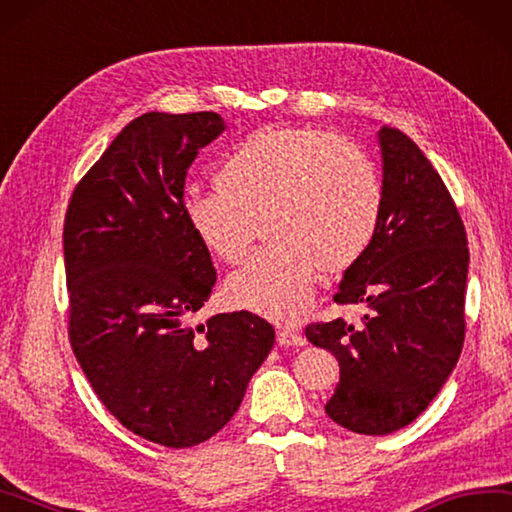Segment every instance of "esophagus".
Returning <instances> with one entry per match:
<instances>
[{
    "mask_svg": "<svg viewBox=\"0 0 512 512\" xmlns=\"http://www.w3.org/2000/svg\"><path fill=\"white\" fill-rule=\"evenodd\" d=\"M277 342H280L282 347H302L306 345V338L297 329L280 327L277 329Z\"/></svg>",
    "mask_w": 512,
    "mask_h": 512,
    "instance_id": "obj_1",
    "label": "esophagus"
}]
</instances>
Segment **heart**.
I'll return each instance as SVG.
<instances>
[{
  "instance_id": "1",
  "label": "heart",
  "mask_w": 512,
  "mask_h": 512,
  "mask_svg": "<svg viewBox=\"0 0 512 512\" xmlns=\"http://www.w3.org/2000/svg\"><path fill=\"white\" fill-rule=\"evenodd\" d=\"M219 190L190 192L183 217L203 246L237 264L264 221L275 239L228 277L230 300L288 320L311 302L320 268L342 273L367 253L380 217L374 165L313 127H262L232 147Z\"/></svg>"
}]
</instances>
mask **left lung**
<instances>
[{
  "instance_id": "1",
  "label": "left lung",
  "mask_w": 512,
  "mask_h": 512,
  "mask_svg": "<svg viewBox=\"0 0 512 512\" xmlns=\"http://www.w3.org/2000/svg\"><path fill=\"white\" fill-rule=\"evenodd\" d=\"M383 185L367 253L345 271L333 300L365 304L360 324L306 327L336 356L340 383L324 405L351 432L383 436L410 425L439 394L461 356L468 237L439 172L410 136L378 129Z\"/></svg>"
}]
</instances>
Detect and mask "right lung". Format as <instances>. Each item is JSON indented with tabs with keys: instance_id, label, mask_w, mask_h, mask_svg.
<instances>
[{
	"instance_id": "right-lung-1",
	"label": "right lung",
	"mask_w": 512,
	"mask_h": 512,
	"mask_svg": "<svg viewBox=\"0 0 512 512\" xmlns=\"http://www.w3.org/2000/svg\"><path fill=\"white\" fill-rule=\"evenodd\" d=\"M224 129L215 111L138 116L76 185L64 217L73 353L102 405L165 448L215 436L275 342L248 311L190 324L217 271L183 217V185Z\"/></svg>"
}]
</instances>
